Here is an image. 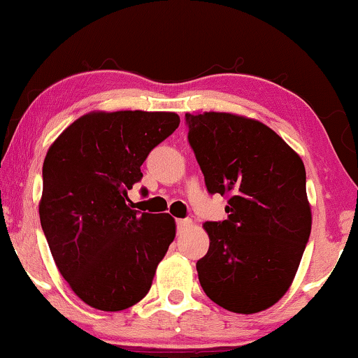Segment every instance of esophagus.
Instances as JSON below:
<instances>
[{
	"label": "esophagus",
	"mask_w": 358,
	"mask_h": 358,
	"mask_svg": "<svg viewBox=\"0 0 358 358\" xmlns=\"http://www.w3.org/2000/svg\"><path fill=\"white\" fill-rule=\"evenodd\" d=\"M194 222L192 220L189 218H184V220H178V229L179 231H184V229H189L190 227H192Z\"/></svg>",
	"instance_id": "34e87169"
}]
</instances>
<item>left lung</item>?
Here are the masks:
<instances>
[{"instance_id":"obj_1","label":"left lung","mask_w":358,"mask_h":358,"mask_svg":"<svg viewBox=\"0 0 358 358\" xmlns=\"http://www.w3.org/2000/svg\"><path fill=\"white\" fill-rule=\"evenodd\" d=\"M189 143L210 194L229 195L228 220L207 222L197 262L210 300L254 315L290 288L311 233L300 155L266 124L231 112L185 114Z\"/></svg>"}]
</instances>
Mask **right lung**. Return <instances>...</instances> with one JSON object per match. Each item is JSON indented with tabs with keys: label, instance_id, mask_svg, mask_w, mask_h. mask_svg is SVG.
Here are the masks:
<instances>
[{
	"label": "right lung",
	"instance_id": "add662e5",
	"mask_svg": "<svg viewBox=\"0 0 358 358\" xmlns=\"http://www.w3.org/2000/svg\"><path fill=\"white\" fill-rule=\"evenodd\" d=\"M179 122L176 112L92 110L47 151L42 229L62 277L91 308L122 311L138 303L174 241V218L131 210L127 190Z\"/></svg>",
	"mask_w": 358,
	"mask_h": 358
}]
</instances>
